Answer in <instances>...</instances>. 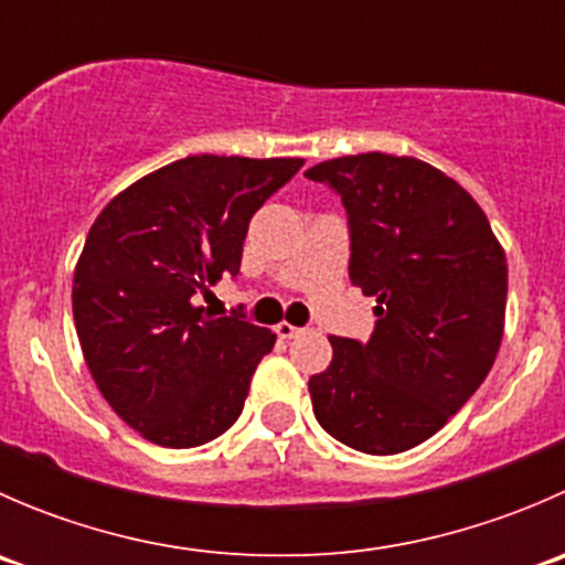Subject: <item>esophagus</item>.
Segmentation results:
<instances>
[{"mask_svg": "<svg viewBox=\"0 0 565 565\" xmlns=\"http://www.w3.org/2000/svg\"><path fill=\"white\" fill-rule=\"evenodd\" d=\"M276 333L281 335V339H295V335L300 333V328H298V324H292V322H278Z\"/></svg>", "mask_w": 565, "mask_h": 565, "instance_id": "obj_1", "label": "esophagus"}]
</instances>
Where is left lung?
Listing matches in <instances>:
<instances>
[{
    "label": "left lung",
    "mask_w": 565,
    "mask_h": 565,
    "mask_svg": "<svg viewBox=\"0 0 565 565\" xmlns=\"http://www.w3.org/2000/svg\"><path fill=\"white\" fill-rule=\"evenodd\" d=\"M306 177L344 202L350 278L377 298L366 344L328 335L333 361L309 380L315 415L355 451H409L448 424L498 358L505 250L476 199L418 158L361 152Z\"/></svg>",
    "instance_id": "1"
}]
</instances>
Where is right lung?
I'll list each match as a JSON object with an SVG mask.
<instances>
[{
    "mask_svg": "<svg viewBox=\"0 0 565 565\" xmlns=\"http://www.w3.org/2000/svg\"><path fill=\"white\" fill-rule=\"evenodd\" d=\"M303 158L188 156L119 191L73 270L84 361L114 413L145 440L196 448L243 413L276 333L196 306L237 276L248 221Z\"/></svg>",
    "mask_w": 565,
    "mask_h": 565,
    "instance_id": "obj_1",
    "label": "right lung"
}]
</instances>
